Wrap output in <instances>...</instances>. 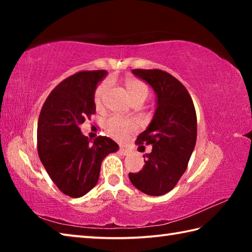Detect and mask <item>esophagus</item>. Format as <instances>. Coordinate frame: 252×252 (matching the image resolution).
<instances>
[{"label":"esophagus","instance_id":"esophagus-1","mask_svg":"<svg viewBox=\"0 0 252 252\" xmlns=\"http://www.w3.org/2000/svg\"><path fill=\"white\" fill-rule=\"evenodd\" d=\"M119 151H120V153H121V155H123V156H127V155H130V153H131V151L129 150V149H126L125 147H120V149H119Z\"/></svg>","mask_w":252,"mask_h":252}]
</instances>
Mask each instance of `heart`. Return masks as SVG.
Listing matches in <instances>:
<instances>
[{
	"mask_svg": "<svg viewBox=\"0 0 252 252\" xmlns=\"http://www.w3.org/2000/svg\"><path fill=\"white\" fill-rule=\"evenodd\" d=\"M126 88L132 101L146 100L149 96L148 85L138 79L126 80ZM110 82L105 81L97 85L94 92V102L96 106H101L103 103L104 97L109 91ZM104 129L106 133L117 140H123L132 130L135 129V122L131 119H125L121 117H111L104 123Z\"/></svg>",
	"mask_w": 252,
	"mask_h": 252,
	"instance_id": "1",
	"label": "heart"
}]
</instances>
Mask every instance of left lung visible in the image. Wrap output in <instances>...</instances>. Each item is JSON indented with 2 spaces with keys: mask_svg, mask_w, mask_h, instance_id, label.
Instances as JSON below:
<instances>
[{
  "mask_svg": "<svg viewBox=\"0 0 252 252\" xmlns=\"http://www.w3.org/2000/svg\"><path fill=\"white\" fill-rule=\"evenodd\" d=\"M132 73L151 85L157 108L136 139V144H151L152 151L143 155L141 171L129 173V178L143 193L162 195L176 187L188 167L197 141V114L185 85L168 72L135 69Z\"/></svg>",
  "mask_w": 252,
  "mask_h": 252,
  "instance_id": "8db88e82",
  "label": "left lung"
}]
</instances>
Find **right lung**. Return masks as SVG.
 <instances>
[{"instance_id": "add662e5", "label": "right lung", "mask_w": 252, "mask_h": 252, "mask_svg": "<svg viewBox=\"0 0 252 252\" xmlns=\"http://www.w3.org/2000/svg\"><path fill=\"white\" fill-rule=\"evenodd\" d=\"M108 72L81 71L63 80L46 97L37 122V153L62 193L80 198L94 188L101 163L119 146L108 136L91 142L80 125L95 113L94 92Z\"/></svg>"}]
</instances>
